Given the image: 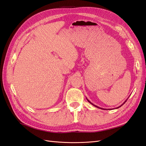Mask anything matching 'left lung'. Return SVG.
Returning a JSON list of instances; mask_svg holds the SVG:
<instances>
[{"mask_svg":"<svg viewBox=\"0 0 146 146\" xmlns=\"http://www.w3.org/2000/svg\"><path fill=\"white\" fill-rule=\"evenodd\" d=\"M87 100H88V99H87ZM88 102H90V104H91L92 105H93L94 106H95V107H98V108H99V107H98V106H96V105H94V104H92V103L91 102H90V100H88ZM126 101H127V100H125V101L124 102V103L125 102H126ZM124 103H123V104H124ZM123 104H122V105H123ZM122 105H121V106H122ZM121 106H120V107H121ZM117 107V108H119V107ZM101 109H102V108H101ZM104 110H105V109H104ZM105 110H106V109H105Z\"/></svg>","mask_w":146,"mask_h":146,"instance_id":"obj_1","label":"left lung"}]
</instances>
